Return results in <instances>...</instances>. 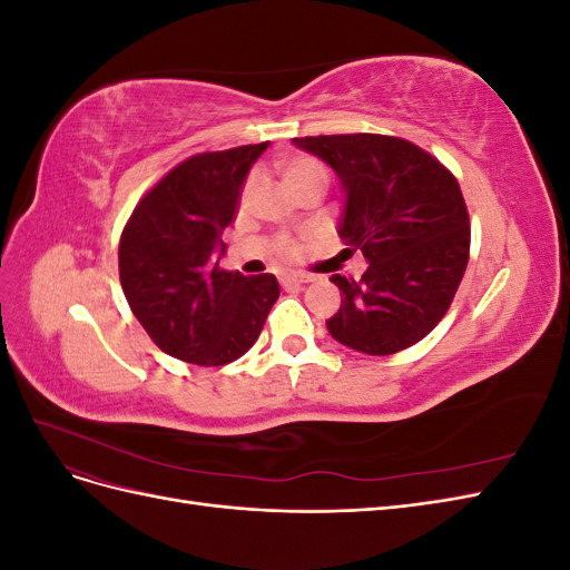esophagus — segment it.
Segmentation results:
<instances>
[{"label": "esophagus", "instance_id": "34e87169", "mask_svg": "<svg viewBox=\"0 0 570 570\" xmlns=\"http://www.w3.org/2000/svg\"><path fill=\"white\" fill-rule=\"evenodd\" d=\"M304 283H312V278H308V275H285V278H281L283 287H295Z\"/></svg>", "mask_w": 570, "mask_h": 570}]
</instances>
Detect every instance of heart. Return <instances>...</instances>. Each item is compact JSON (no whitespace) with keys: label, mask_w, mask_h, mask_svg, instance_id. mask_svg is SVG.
Wrapping results in <instances>:
<instances>
[{"label":"heart","mask_w":570,"mask_h":570,"mask_svg":"<svg viewBox=\"0 0 570 570\" xmlns=\"http://www.w3.org/2000/svg\"><path fill=\"white\" fill-rule=\"evenodd\" d=\"M281 176L292 193H299V189H304L308 185L325 187L327 185V166L318 157H312V154H292V157L281 161ZM249 189H252V180L245 183L243 197L249 195ZM278 252H281V256L292 258L299 254V247H297V243H292V239H281Z\"/></svg>","instance_id":"obj_1"}]
</instances>
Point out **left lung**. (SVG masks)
Instances as JSON below:
<instances>
[{
  "label": "left lung",
  "mask_w": 570,
  "mask_h": 570,
  "mask_svg": "<svg viewBox=\"0 0 570 570\" xmlns=\"http://www.w3.org/2000/svg\"><path fill=\"white\" fill-rule=\"evenodd\" d=\"M335 168L347 193L340 235L361 252V278L333 275L340 312L327 321L347 347L387 356L421 342L450 312L469 266L471 220L454 174L402 137H295Z\"/></svg>",
  "instance_id": "1"
}]
</instances>
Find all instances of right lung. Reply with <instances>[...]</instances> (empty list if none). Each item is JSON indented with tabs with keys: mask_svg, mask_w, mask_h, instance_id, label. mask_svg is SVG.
<instances>
[{
	"mask_svg": "<svg viewBox=\"0 0 570 570\" xmlns=\"http://www.w3.org/2000/svg\"><path fill=\"white\" fill-rule=\"evenodd\" d=\"M268 142L202 151L137 202L118 245V275L135 318L157 347L197 366H226L262 335L281 295L271 273L218 266L220 233Z\"/></svg>",
	"mask_w": 570,
	"mask_h": 570,
	"instance_id": "add662e5",
	"label": "right lung"
}]
</instances>
